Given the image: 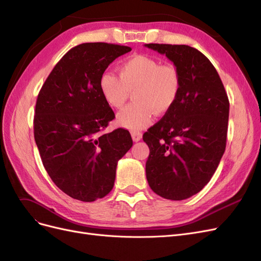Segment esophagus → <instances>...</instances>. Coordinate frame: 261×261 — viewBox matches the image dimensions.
Returning <instances> with one entry per match:
<instances>
[{
	"instance_id": "1",
	"label": "esophagus",
	"mask_w": 261,
	"mask_h": 261,
	"mask_svg": "<svg viewBox=\"0 0 261 261\" xmlns=\"http://www.w3.org/2000/svg\"><path fill=\"white\" fill-rule=\"evenodd\" d=\"M132 138L134 141H139L141 140V138H143V134L139 133V132H132Z\"/></svg>"
}]
</instances>
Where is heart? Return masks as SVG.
<instances>
[{
  "mask_svg": "<svg viewBox=\"0 0 261 261\" xmlns=\"http://www.w3.org/2000/svg\"><path fill=\"white\" fill-rule=\"evenodd\" d=\"M118 75L102 74L99 88L106 103L112 109H122L129 93L135 91V105L124 109L116 117L121 127L134 132L143 129L151 124L154 113L163 115L175 106L181 88L175 65H161L151 57L135 54L118 66Z\"/></svg>",
  "mask_w": 261,
  "mask_h": 261,
  "instance_id": "b5f03b06",
  "label": "heart"
}]
</instances>
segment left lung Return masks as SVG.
Listing matches in <instances>:
<instances>
[{
  "mask_svg": "<svg viewBox=\"0 0 261 261\" xmlns=\"http://www.w3.org/2000/svg\"><path fill=\"white\" fill-rule=\"evenodd\" d=\"M165 54L179 70L175 106L143 136L150 149L146 176L165 199L184 200L206 186L222 158L230 103L217 69L185 44H145Z\"/></svg>",
  "mask_w": 261,
  "mask_h": 261,
  "instance_id": "1",
  "label": "left lung"
}]
</instances>
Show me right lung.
<instances>
[{
  "label": "right lung",
  "instance_id": "add662e5",
  "mask_svg": "<svg viewBox=\"0 0 261 261\" xmlns=\"http://www.w3.org/2000/svg\"><path fill=\"white\" fill-rule=\"evenodd\" d=\"M129 46L76 45L54 66L38 94L34 133L43 167L62 192L90 202L112 191L117 161L128 151V130L103 134L115 117L99 88L101 75Z\"/></svg>",
  "mask_w": 261,
  "mask_h": 261
}]
</instances>
